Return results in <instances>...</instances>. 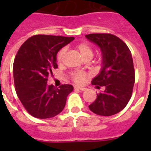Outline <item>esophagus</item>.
Instances as JSON below:
<instances>
[{"instance_id": "34e87169", "label": "esophagus", "mask_w": 151, "mask_h": 151, "mask_svg": "<svg viewBox=\"0 0 151 151\" xmlns=\"http://www.w3.org/2000/svg\"><path fill=\"white\" fill-rule=\"evenodd\" d=\"M74 88H76V89H79L80 90V91H85L86 90V88H84V87H80V86H74Z\"/></svg>"}]
</instances>
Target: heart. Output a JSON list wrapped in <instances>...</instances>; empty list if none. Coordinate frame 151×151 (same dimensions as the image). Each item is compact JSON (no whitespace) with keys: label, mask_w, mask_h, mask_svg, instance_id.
<instances>
[{"label":"heart","mask_w":151,"mask_h":151,"mask_svg":"<svg viewBox=\"0 0 151 151\" xmlns=\"http://www.w3.org/2000/svg\"><path fill=\"white\" fill-rule=\"evenodd\" d=\"M77 50L80 52V55L83 58V60L87 58L91 59L93 55L92 47L88 43H81L79 44L76 47ZM65 54H66V49L62 48L60 51L58 52L57 55V60L58 63H62L64 58ZM73 80L77 83H83L84 82L85 78V74L83 72H75L72 74Z\"/></svg>","instance_id":"obj_1"}]
</instances>
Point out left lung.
I'll use <instances>...</instances> for the list:
<instances>
[{
	"instance_id": "obj_1",
	"label": "left lung",
	"mask_w": 151,
	"mask_h": 151,
	"mask_svg": "<svg viewBox=\"0 0 151 151\" xmlns=\"http://www.w3.org/2000/svg\"><path fill=\"white\" fill-rule=\"evenodd\" d=\"M85 38L99 47L102 58L101 70L91 83L105 87L89 109L99 115H113L124 109L132 96L135 81L132 53L127 45L114 35L93 33Z\"/></svg>"
}]
</instances>
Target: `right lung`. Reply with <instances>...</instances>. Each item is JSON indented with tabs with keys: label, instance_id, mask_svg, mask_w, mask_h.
Masks as SVG:
<instances>
[{
	"label": "right lung",
	"instance_id": "obj_1",
	"mask_svg": "<svg viewBox=\"0 0 151 151\" xmlns=\"http://www.w3.org/2000/svg\"><path fill=\"white\" fill-rule=\"evenodd\" d=\"M74 37L36 35L18 50L13 65L14 81L18 98L29 114L45 119L56 116L64 108L71 85L59 88L48 85L47 77L58 68L57 54Z\"/></svg>",
	"mask_w": 151,
	"mask_h": 151
}]
</instances>
